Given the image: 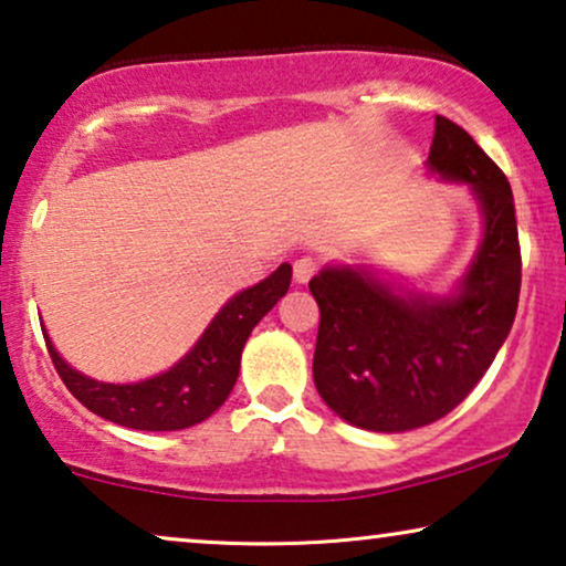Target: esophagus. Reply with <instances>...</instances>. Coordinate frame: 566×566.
Wrapping results in <instances>:
<instances>
[{
	"mask_svg": "<svg viewBox=\"0 0 566 566\" xmlns=\"http://www.w3.org/2000/svg\"><path fill=\"white\" fill-rule=\"evenodd\" d=\"M316 270H319V265H316L312 258H301L293 262V281L308 283L312 281V275H316Z\"/></svg>",
	"mask_w": 566,
	"mask_h": 566,
	"instance_id": "34e87169",
	"label": "esophagus"
}]
</instances>
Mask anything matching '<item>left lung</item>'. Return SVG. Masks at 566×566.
Listing matches in <instances>:
<instances>
[{"instance_id":"obj_1","label":"left lung","mask_w":566,"mask_h":566,"mask_svg":"<svg viewBox=\"0 0 566 566\" xmlns=\"http://www.w3.org/2000/svg\"><path fill=\"white\" fill-rule=\"evenodd\" d=\"M430 172L463 182L484 213L482 244L451 296L405 293L363 268H324L314 384L355 428L405 432L459 407L505 343L521 296L513 190L502 169L453 120L436 115Z\"/></svg>"}]
</instances>
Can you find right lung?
<instances>
[{"mask_svg":"<svg viewBox=\"0 0 566 566\" xmlns=\"http://www.w3.org/2000/svg\"><path fill=\"white\" fill-rule=\"evenodd\" d=\"M289 285L291 265L283 262L265 281L229 298L185 358L138 384L95 381L61 360L49 335H43L45 347L61 381L90 412L130 430H185L203 422L227 401L237 384L247 337L285 296Z\"/></svg>","mask_w":566,"mask_h":566,"instance_id":"obj_1","label":"right lung"}]
</instances>
